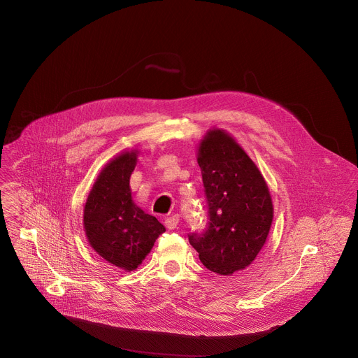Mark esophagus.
<instances>
[{"label": "esophagus", "instance_id": "esophagus-1", "mask_svg": "<svg viewBox=\"0 0 358 358\" xmlns=\"http://www.w3.org/2000/svg\"><path fill=\"white\" fill-rule=\"evenodd\" d=\"M178 222H180L178 215L170 217V218H167V220L164 221V224H166V227H167L169 229H176V228H177V225H178Z\"/></svg>", "mask_w": 358, "mask_h": 358}]
</instances>
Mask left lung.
<instances>
[{
    "label": "left lung",
    "mask_w": 358,
    "mask_h": 358,
    "mask_svg": "<svg viewBox=\"0 0 358 358\" xmlns=\"http://www.w3.org/2000/svg\"><path fill=\"white\" fill-rule=\"evenodd\" d=\"M210 207L208 229L188 241L211 272L231 276L246 269L266 243L273 203L269 187L242 145L222 129H210L196 147Z\"/></svg>",
    "instance_id": "obj_1"
}]
</instances>
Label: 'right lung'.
<instances>
[{
	"mask_svg": "<svg viewBox=\"0 0 358 358\" xmlns=\"http://www.w3.org/2000/svg\"><path fill=\"white\" fill-rule=\"evenodd\" d=\"M138 148L124 150L100 170L86 198L83 228L92 249L124 272L136 271L166 231L133 201L130 177Z\"/></svg>",
	"mask_w": 358,
	"mask_h": 358,
	"instance_id": "obj_1",
	"label": "right lung"
}]
</instances>
